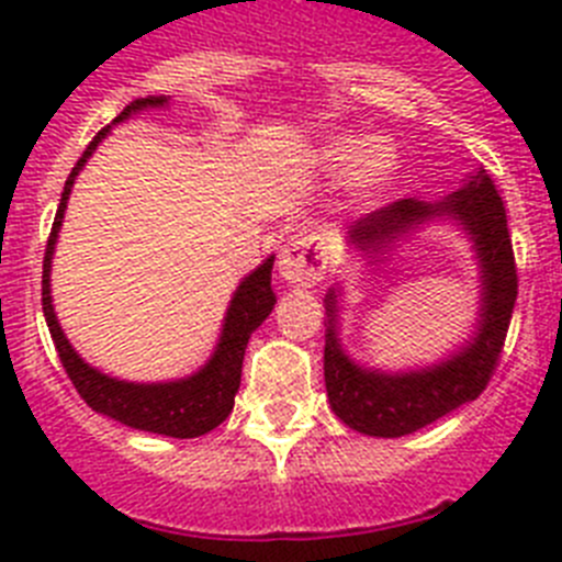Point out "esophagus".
<instances>
[{"instance_id": "1", "label": "esophagus", "mask_w": 562, "mask_h": 562, "mask_svg": "<svg viewBox=\"0 0 562 562\" xmlns=\"http://www.w3.org/2000/svg\"><path fill=\"white\" fill-rule=\"evenodd\" d=\"M326 272V252L315 236H301L281 250L278 256V276L286 284L295 286H315L324 281Z\"/></svg>"}]
</instances>
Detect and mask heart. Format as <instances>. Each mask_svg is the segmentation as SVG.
Masks as SVG:
<instances>
[{"instance_id": "1", "label": "heart", "mask_w": 562, "mask_h": 562, "mask_svg": "<svg viewBox=\"0 0 562 562\" xmlns=\"http://www.w3.org/2000/svg\"><path fill=\"white\" fill-rule=\"evenodd\" d=\"M317 168L324 173H340L346 167V202L351 207H369L382 196L400 171V157L385 140H371L366 134H331L315 154Z\"/></svg>"}]
</instances>
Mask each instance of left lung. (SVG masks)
Instances as JSON below:
<instances>
[{
  "label": "left lung",
  "mask_w": 562,
  "mask_h": 562,
  "mask_svg": "<svg viewBox=\"0 0 562 562\" xmlns=\"http://www.w3.org/2000/svg\"><path fill=\"white\" fill-rule=\"evenodd\" d=\"M439 222H456L473 245L479 267V310L475 324L445 357L408 369H376L355 360L340 337L342 290L331 286L324 297L326 346L324 380L326 396L342 425L362 436L400 439L428 428L430 422L453 414L473 402L490 382L509 329L518 276L506 213L498 191L484 168L467 173L461 188L441 200H400L369 213L346 227V247L355 258L374 267L385 261L394 247Z\"/></svg>",
  "instance_id": "obj_1"
}]
</instances>
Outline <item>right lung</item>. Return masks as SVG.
<instances>
[{
    "mask_svg": "<svg viewBox=\"0 0 562 562\" xmlns=\"http://www.w3.org/2000/svg\"><path fill=\"white\" fill-rule=\"evenodd\" d=\"M168 103H171L168 95H148L132 101L103 132H98L95 140L89 143L83 157L76 162L72 173L64 182L56 222H53L47 252H44L42 306L64 369H67L69 380H72V385H76L78 394L83 396L89 408L95 411V414L109 416V419L121 422L126 428L146 430V434L157 436H171V439H193V436L211 434L213 428H220L222 422L231 416L238 385H241V362H245L247 340H250V335L258 326L265 324L267 317H270L272 306H276V295H272L270 286L276 256H267L256 270L247 272L238 281L231 304H227L225 321H222L220 337H216V346H213L211 357L202 362L200 369L186 376H177V380L134 382L103 374L92 362L83 360L76 351V346L67 340L61 324H58L56 306H53V292H49V272H53L58 233H61L64 211H67V200L69 193H72V186H76L78 173L83 171V166L95 154V148L106 140L112 126L126 123L134 114L151 112V109H168Z\"/></svg>",
    "mask_w": 562,
    "mask_h": 562,
    "instance_id": "add662e5",
    "label": "right lung"
}]
</instances>
